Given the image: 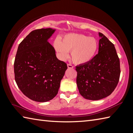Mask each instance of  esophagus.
Returning a JSON list of instances; mask_svg holds the SVG:
<instances>
[{"label":"esophagus","mask_w":133,"mask_h":133,"mask_svg":"<svg viewBox=\"0 0 133 133\" xmlns=\"http://www.w3.org/2000/svg\"><path fill=\"white\" fill-rule=\"evenodd\" d=\"M67 67H68L69 69H73V67L71 64H67Z\"/></svg>","instance_id":"1"}]
</instances>
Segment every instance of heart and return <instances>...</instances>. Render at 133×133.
Returning <instances> with one entry per match:
<instances>
[{
	"mask_svg": "<svg viewBox=\"0 0 133 133\" xmlns=\"http://www.w3.org/2000/svg\"><path fill=\"white\" fill-rule=\"evenodd\" d=\"M54 46L61 59H66L69 51H71L73 63L83 64L94 58L98 49V43L94 37L81 34L70 33L64 35L62 41L56 39Z\"/></svg>",
	"mask_w": 133,
	"mask_h": 133,
	"instance_id": "1",
	"label": "heart"
}]
</instances>
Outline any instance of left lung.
I'll return each mask as SVG.
<instances>
[{
    "instance_id": "8db88e82",
    "label": "left lung",
    "mask_w": 133,
    "mask_h": 133,
    "mask_svg": "<svg viewBox=\"0 0 133 133\" xmlns=\"http://www.w3.org/2000/svg\"><path fill=\"white\" fill-rule=\"evenodd\" d=\"M98 54L86 64L76 66L77 84L81 95L97 101L108 97L117 87L120 77V62L114 45L99 32Z\"/></svg>"
}]
</instances>
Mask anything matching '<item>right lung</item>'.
I'll use <instances>...</instances> for the list:
<instances>
[{
  "mask_svg": "<svg viewBox=\"0 0 133 133\" xmlns=\"http://www.w3.org/2000/svg\"><path fill=\"white\" fill-rule=\"evenodd\" d=\"M55 29L34 30L19 44L14 62L15 79L19 89L30 99L46 102L58 94L67 69L56 58L49 39Z\"/></svg>",
  "mask_w": 133,
  "mask_h": 133,
  "instance_id": "obj_1",
  "label": "right lung"
}]
</instances>
